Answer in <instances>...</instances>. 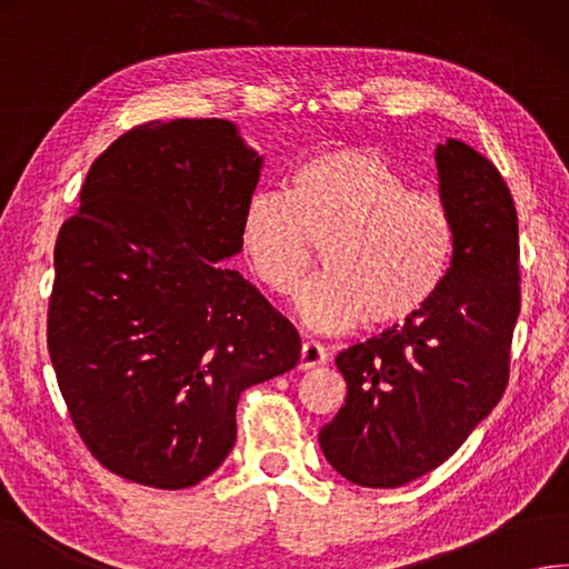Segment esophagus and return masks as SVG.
Returning <instances> with one entry per match:
<instances>
[{
    "mask_svg": "<svg viewBox=\"0 0 569 569\" xmlns=\"http://www.w3.org/2000/svg\"><path fill=\"white\" fill-rule=\"evenodd\" d=\"M321 363H327L325 347L315 345V341H305L302 351H299V369L309 371V369H315V367H321Z\"/></svg>",
    "mask_w": 569,
    "mask_h": 569,
    "instance_id": "obj_1",
    "label": "esophagus"
}]
</instances>
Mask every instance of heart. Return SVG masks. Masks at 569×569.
Here are the masks:
<instances>
[{
    "instance_id": "b5f03b06",
    "label": "heart",
    "mask_w": 569,
    "mask_h": 569,
    "mask_svg": "<svg viewBox=\"0 0 569 569\" xmlns=\"http://www.w3.org/2000/svg\"><path fill=\"white\" fill-rule=\"evenodd\" d=\"M325 272L297 297L327 335L367 321L406 325L433 302L451 270L456 224L431 190H413L391 160L361 146L327 148L289 170L287 196L254 190L240 216V250L254 280L292 295L315 262Z\"/></svg>"
}]
</instances>
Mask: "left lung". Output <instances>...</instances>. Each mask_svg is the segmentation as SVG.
<instances>
[{"label": "left lung", "instance_id": "obj_1", "mask_svg": "<svg viewBox=\"0 0 569 569\" xmlns=\"http://www.w3.org/2000/svg\"><path fill=\"white\" fill-rule=\"evenodd\" d=\"M456 224L443 287L421 315L339 351L347 403L319 431L321 453L361 488L431 473L496 409L520 315L518 210L506 180L463 141L436 148Z\"/></svg>", "mask_w": 569, "mask_h": 569}]
</instances>
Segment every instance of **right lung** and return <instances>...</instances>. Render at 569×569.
Returning <instances> with one entry per match:
<instances>
[{
	"label": "right lung",
	"instance_id": "add662e5",
	"mask_svg": "<svg viewBox=\"0 0 569 569\" xmlns=\"http://www.w3.org/2000/svg\"><path fill=\"white\" fill-rule=\"evenodd\" d=\"M260 168L230 121H151L93 160L61 224L49 357L81 441L131 483L208 478L240 393L299 361L297 329L222 267Z\"/></svg>",
	"mask_w": 569,
	"mask_h": 569
}]
</instances>
